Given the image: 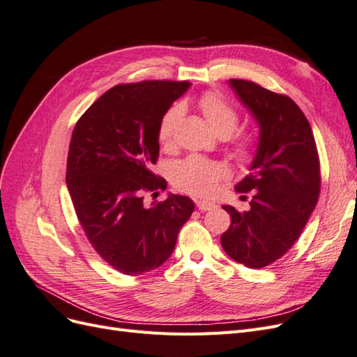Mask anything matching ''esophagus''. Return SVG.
Segmentation results:
<instances>
[{
    "instance_id": "esophagus-1",
    "label": "esophagus",
    "mask_w": 357,
    "mask_h": 357,
    "mask_svg": "<svg viewBox=\"0 0 357 357\" xmlns=\"http://www.w3.org/2000/svg\"><path fill=\"white\" fill-rule=\"evenodd\" d=\"M197 207L201 210V211H208V210H213L215 207L214 202H210V201H201L198 199L197 201Z\"/></svg>"
}]
</instances>
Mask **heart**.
<instances>
[{"mask_svg":"<svg viewBox=\"0 0 357 357\" xmlns=\"http://www.w3.org/2000/svg\"><path fill=\"white\" fill-rule=\"evenodd\" d=\"M198 107L218 135L223 134L229 137L238 125V113L219 93H204L198 100ZM181 114L183 107L176 104L162 116L158 128V138L162 144L171 143ZM253 147L255 137L252 134H241L236 139V153L240 156H247ZM226 176H228V169L225 165L201 156H189L185 160H180L171 171V180L178 189L198 197L210 195Z\"/></svg>","mask_w":357,"mask_h":357,"instance_id":"b5f03b06","label":"heart"}]
</instances>
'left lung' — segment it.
<instances>
[{
	"label": "left lung",
	"instance_id": "1",
	"mask_svg": "<svg viewBox=\"0 0 357 357\" xmlns=\"http://www.w3.org/2000/svg\"><path fill=\"white\" fill-rule=\"evenodd\" d=\"M231 89L259 126L256 153L235 190L252 192L250 208L231 214L220 236L235 262L264 268L282 257L299 238L320 193V164L311 126L294 100L253 82L231 79Z\"/></svg>",
	"mask_w": 357,
	"mask_h": 357
}]
</instances>
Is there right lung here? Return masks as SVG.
Returning a JSON list of instances; mask_svg holds the SVG:
<instances>
[{"instance_id":"add662e5","label":"right lung","mask_w":357,"mask_h":357,"mask_svg":"<svg viewBox=\"0 0 357 357\" xmlns=\"http://www.w3.org/2000/svg\"><path fill=\"white\" fill-rule=\"evenodd\" d=\"M189 86L169 80L114 86L74 126L66 178L75 214L96 253L126 275L167 262L195 208L189 197L172 193L144 202V192L167 188L150 169L159 156L158 128Z\"/></svg>"}]
</instances>
